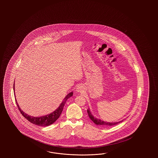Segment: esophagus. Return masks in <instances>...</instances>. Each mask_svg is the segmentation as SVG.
Here are the masks:
<instances>
[{
    "label": "esophagus",
    "mask_w": 158,
    "mask_h": 158,
    "mask_svg": "<svg viewBox=\"0 0 158 158\" xmlns=\"http://www.w3.org/2000/svg\"><path fill=\"white\" fill-rule=\"evenodd\" d=\"M81 86H78L77 87V91H78V92H81Z\"/></svg>",
    "instance_id": "esophagus-1"
}]
</instances>
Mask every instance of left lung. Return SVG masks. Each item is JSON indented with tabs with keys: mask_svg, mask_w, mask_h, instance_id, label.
Masks as SVG:
<instances>
[{
	"mask_svg": "<svg viewBox=\"0 0 158 158\" xmlns=\"http://www.w3.org/2000/svg\"><path fill=\"white\" fill-rule=\"evenodd\" d=\"M87 114L89 115V116L90 117V118L91 119V120L95 123V124H97V125H101V126H114L115 124H118L120 122H112V123H110V122H104V121H102L100 119H97L96 118H95L93 115H92L90 112V111L89 110H87Z\"/></svg>",
	"mask_w": 158,
	"mask_h": 158,
	"instance_id": "obj_1",
	"label": "left lung"
}]
</instances>
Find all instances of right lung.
<instances>
[{
	"mask_svg": "<svg viewBox=\"0 0 158 158\" xmlns=\"http://www.w3.org/2000/svg\"><path fill=\"white\" fill-rule=\"evenodd\" d=\"M13 88H14V91H15V84H14ZM72 95H73L72 92L69 93L67 95V97L65 98V99H64L65 100L62 102V103L61 104V105H60V106L56 110L54 111L52 113L50 114L49 115H45L44 116H40V117H34V116H31L26 114L23 110H21L16 100H15V101H16L17 105L18 106L19 110L20 111L21 114L23 115V116L26 119L28 120L29 122H31L33 124H36V125L40 126H49L50 124H53V123H54L58 119V118L60 117V116L62 113L63 107L64 106L66 101L67 100L68 98L72 97Z\"/></svg>",
	"mask_w": 158,
	"mask_h": 158,
	"instance_id": "add662e5",
	"label": "right lung"
}]
</instances>
